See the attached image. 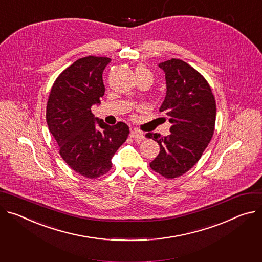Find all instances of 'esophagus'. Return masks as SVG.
I'll list each match as a JSON object with an SVG mask.
<instances>
[{
	"label": "esophagus",
	"mask_w": 262,
	"mask_h": 262,
	"mask_svg": "<svg viewBox=\"0 0 262 262\" xmlns=\"http://www.w3.org/2000/svg\"><path fill=\"white\" fill-rule=\"evenodd\" d=\"M130 137L134 138L137 142H140V141H142V140L144 139L143 133H141V132L138 130V129H132V130H130Z\"/></svg>",
	"instance_id": "34e87169"
}]
</instances>
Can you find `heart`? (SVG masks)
<instances>
[{
	"mask_svg": "<svg viewBox=\"0 0 262 262\" xmlns=\"http://www.w3.org/2000/svg\"><path fill=\"white\" fill-rule=\"evenodd\" d=\"M136 73H146V74H150L144 67H138V68L136 69ZM150 75H151V74H150Z\"/></svg>",
	"mask_w": 262,
	"mask_h": 262,
	"instance_id": "heart-1",
	"label": "heart"
}]
</instances>
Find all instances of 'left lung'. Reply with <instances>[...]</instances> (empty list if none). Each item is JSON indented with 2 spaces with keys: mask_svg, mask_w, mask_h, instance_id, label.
<instances>
[{
  "mask_svg": "<svg viewBox=\"0 0 262 262\" xmlns=\"http://www.w3.org/2000/svg\"><path fill=\"white\" fill-rule=\"evenodd\" d=\"M159 67L167 89L160 112L171 123V134H146L160 145L149 165L164 178L174 179L192 168L207 148L215 126L216 103L207 80L187 62L171 58Z\"/></svg>",
  "mask_w": 262,
  "mask_h": 262,
  "instance_id": "obj_1",
  "label": "left lung"
}]
</instances>
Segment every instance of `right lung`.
<instances>
[{
  "label": "right lung",
  "instance_id": "right-lung-1",
  "mask_svg": "<svg viewBox=\"0 0 262 262\" xmlns=\"http://www.w3.org/2000/svg\"><path fill=\"white\" fill-rule=\"evenodd\" d=\"M111 58L86 56L56 78L47 103L46 119L59 155L77 173L96 179L112 168V158L127 139L123 122L108 125L91 107L104 95L102 73Z\"/></svg>",
  "mask_w": 262,
  "mask_h": 262
}]
</instances>
